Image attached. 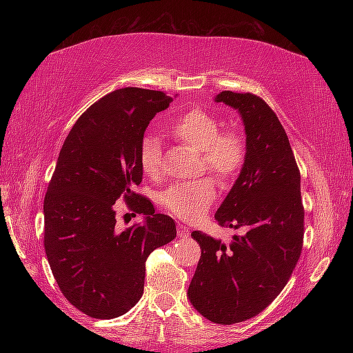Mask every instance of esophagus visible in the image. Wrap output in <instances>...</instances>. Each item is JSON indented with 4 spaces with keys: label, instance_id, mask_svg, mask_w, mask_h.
I'll return each instance as SVG.
<instances>
[{
    "label": "esophagus",
    "instance_id": "34e87169",
    "mask_svg": "<svg viewBox=\"0 0 353 353\" xmlns=\"http://www.w3.org/2000/svg\"><path fill=\"white\" fill-rule=\"evenodd\" d=\"M177 235L181 238H187V236H190V229L183 224H177Z\"/></svg>",
    "mask_w": 353,
    "mask_h": 353
}]
</instances>
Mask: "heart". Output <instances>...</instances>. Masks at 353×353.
I'll list each match as a JSON object with an SVG mask.
<instances>
[{
	"label": "heart",
	"instance_id": "heart-1",
	"mask_svg": "<svg viewBox=\"0 0 353 353\" xmlns=\"http://www.w3.org/2000/svg\"><path fill=\"white\" fill-rule=\"evenodd\" d=\"M171 134L201 154V171H208L223 185H232L246 165L248 141L240 130H223V123L201 107L185 110L171 126ZM139 162L143 174L159 179L163 172L160 140L152 134L143 137L139 148ZM216 201V185L212 179L179 183L160 194V204L166 212L181 219L194 221Z\"/></svg>",
	"mask_w": 353,
	"mask_h": 353
}]
</instances>
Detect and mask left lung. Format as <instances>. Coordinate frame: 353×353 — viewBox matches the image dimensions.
<instances>
[{
  "label": "left lung",
  "mask_w": 353,
  "mask_h": 353,
  "mask_svg": "<svg viewBox=\"0 0 353 353\" xmlns=\"http://www.w3.org/2000/svg\"><path fill=\"white\" fill-rule=\"evenodd\" d=\"M216 103L234 107L246 129L248 160L214 219L244 229L229 246L194 230L201 260L188 299L214 324L254 318L288 283L303 244L301 171L282 123L260 97L221 92Z\"/></svg>",
  "instance_id": "obj_1"
}]
</instances>
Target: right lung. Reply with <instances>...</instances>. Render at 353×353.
Segmentation results:
<instances>
[{"label": "right lung", "instance_id": "right-lung-1", "mask_svg": "<svg viewBox=\"0 0 353 353\" xmlns=\"http://www.w3.org/2000/svg\"><path fill=\"white\" fill-rule=\"evenodd\" d=\"M172 103L157 90L126 87L92 104L71 128L45 194L43 244L67 301L90 318L128 313L145 288L146 260L176 238V223L135 193L139 148L155 113ZM123 199L145 223L118 231Z\"/></svg>", "mask_w": 353, "mask_h": 353}]
</instances>
